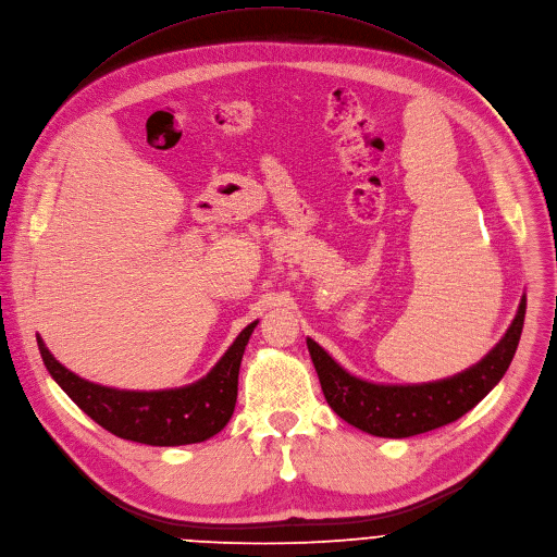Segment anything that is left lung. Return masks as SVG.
<instances>
[{"mask_svg":"<svg viewBox=\"0 0 557 557\" xmlns=\"http://www.w3.org/2000/svg\"><path fill=\"white\" fill-rule=\"evenodd\" d=\"M524 309L522 296L507 333L481 362L428 384H373L345 371L311 338H307V349L333 412L373 436L404 438L457 421L503 380L520 343Z\"/></svg>","mask_w":557,"mask_h":557,"instance_id":"1","label":"left lung"}]
</instances>
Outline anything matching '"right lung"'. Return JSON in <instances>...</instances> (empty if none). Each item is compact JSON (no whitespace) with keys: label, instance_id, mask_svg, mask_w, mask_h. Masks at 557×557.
Instances as JSON below:
<instances>
[{"label":"right lung","instance_id":"right-lung-1","mask_svg":"<svg viewBox=\"0 0 557 557\" xmlns=\"http://www.w3.org/2000/svg\"><path fill=\"white\" fill-rule=\"evenodd\" d=\"M259 320L250 322L206 377L182 388L119 391L67 371L37 336L46 369L67 397L98 425L147 446H188L214 436L231 421L237 404L239 367Z\"/></svg>","mask_w":557,"mask_h":557}]
</instances>
